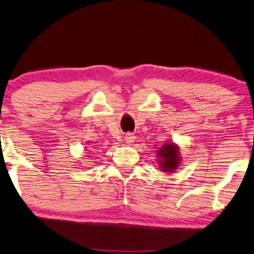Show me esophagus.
<instances>
[{"label": "esophagus", "mask_w": 254, "mask_h": 254, "mask_svg": "<svg viewBox=\"0 0 254 254\" xmlns=\"http://www.w3.org/2000/svg\"><path fill=\"white\" fill-rule=\"evenodd\" d=\"M124 140L127 143V144H131V143L134 142L135 140V135L133 133H127L126 136H124Z\"/></svg>", "instance_id": "obj_1"}]
</instances>
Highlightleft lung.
Segmentation results:
<instances>
[{
	"label": "left lung",
	"instance_id": "1",
	"mask_svg": "<svg viewBox=\"0 0 254 254\" xmlns=\"http://www.w3.org/2000/svg\"><path fill=\"white\" fill-rule=\"evenodd\" d=\"M158 155L161 158L160 167L163 169V171L170 172L178 168L180 161L178 147L172 144V143H170V144H164L162 146V149L158 152Z\"/></svg>",
	"mask_w": 254,
	"mask_h": 254
}]
</instances>
